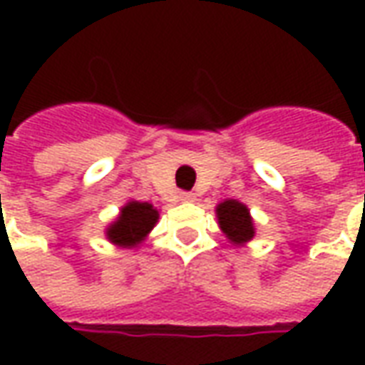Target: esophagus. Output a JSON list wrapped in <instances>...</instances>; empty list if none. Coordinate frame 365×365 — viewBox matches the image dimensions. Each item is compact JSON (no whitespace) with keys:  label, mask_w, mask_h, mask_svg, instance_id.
<instances>
[{"label":"esophagus","mask_w":365,"mask_h":365,"mask_svg":"<svg viewBox=\"0 0 365 365\" xmlns=\"http://www.w3.org/2000/svg\"><path fill=\"white\" fill-rule=\"evenodd\" d=\"M180 199H182V201H195V193H191V191H183V193H180Z\"/></svg>","instance_id":"1"}]
</instances>
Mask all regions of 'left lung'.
Here are the masks:
<instances>
[{
	"instance_id": "8db88e82",
	"label": "left lung",
	"mask_w": 365,
	"mask_h": 365,
	"mask_svg": "<svg viewBox=\"0 0 365 365\" xmlns=\"http://www.w3.org/2000/svg\"><path fill=\"white\" fill-rule=\"evenodd\" d=\"M215 211H217L219 227L232 245H246L248 240H252L256 229H254L250 211L245 203H240L237 199H227L219 203Z\"/></svg>"
}]
</instances>
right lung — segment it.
<instances>
[{
    "instance_id": "right-lung-1",
    "label": "right lung",
    "mask_w": 365,
    "mask_h": 365,
    "mask_svg": "<svg viewBox=\"0 0 365 365\" xmlns=\"http://www.w3.org/2000/svg\"><path fill=\"white\" fill-rule=\"evenodd\" d=\"M158 209H154L150 203L128 201L127 205L120 209L119 217L109 225L107 238L113 245L123 246V248H135L148 237V232L158 222Z\"/></svg>"
}]
</instances>
